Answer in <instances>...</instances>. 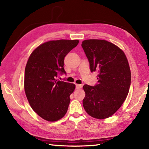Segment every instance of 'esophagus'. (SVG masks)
<instances>
[{"instance_id": "obj_1", "label": "esophagus", "mask_w": 149, "mask_h": 149, "mask_svg": "<svg viewBox=\"0 0 149 149\" xmlns=\"http://www.w3.org/2000/svg\"><path fill=\"white\" fill-rule=\"evenodd\" d=\"M82 87H83V86H82L81 84H76V89H81V88H82Z\"/></svg>"}]
</instances>
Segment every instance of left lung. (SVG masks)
I'll list each match as a JSON object with an SVG mask.
<instances>
[{
    "instance_id": "obj_1",
    "label": "left lung",
    "mask_w": 149,
    "mask_h": 149,
    "mask_svg": "<svg viewBox=\"0 0 149 149\" xmlns=\"http://www.w3.org/2000/svg\"><path fill=\"white\" fill-rule=\"evenodd\" d=\"M81 45L91 72L98 73L97 84L83 86V107L93 118H109L122 106L129 93L131 75L127 57L118 46L106 40H86Z\"/></svg>"
}]
</instances>
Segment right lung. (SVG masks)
Listing matches in <instances>:
<instances>
[{
	"label": "right lung",
	"instance_id": "1",
	"mask_svg": "<svg viewBox=\"0 0 149 149\" xmlns=\"http://www.w3.org/2000/svg\"><path fill=\"white\" fill-rule=\"evenodd\" d=\"M78 40H52L31 54L25 69L24 90L31 107L49 122L62 118L67 112L74 84L56 79L64 73V59L77 45Z\"/></svg>",
	"mask_w": 149,
	"mask_h": 149
}]
</instances>
